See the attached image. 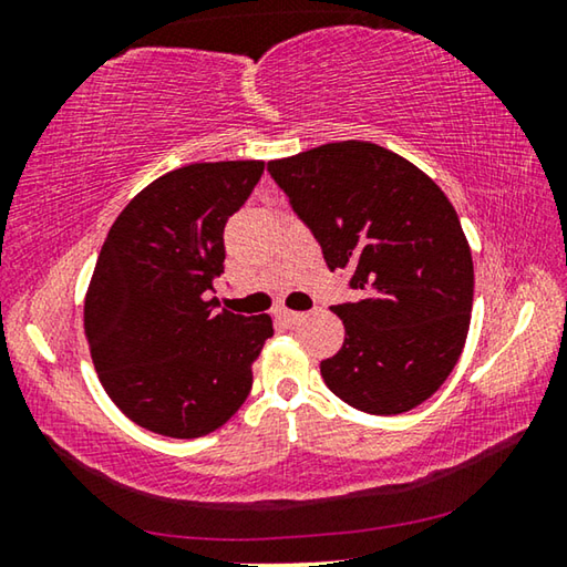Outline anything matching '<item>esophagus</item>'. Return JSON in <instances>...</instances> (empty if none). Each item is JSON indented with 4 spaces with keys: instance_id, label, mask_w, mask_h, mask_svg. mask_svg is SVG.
Returning a JSON list of instances; mask_svg holds the SVG:
<instances>
[{
    "instance_id": "34e87169",
    "label": "esophagus",
    "mask_w": 567,
    "mask_h": 567,
    "mask_svg": "<svg viewBox=\"0 0 567 567\" xmlns=\"http://www.w3.org/2000/svg\"><path fill=\"white\" fill-rule=\"evenodd\" d=\"M277 318H280L287 324H297V322L305 320V315L302 312H292V310H280V312H277Z\"/></svg>"
}]
</instances>
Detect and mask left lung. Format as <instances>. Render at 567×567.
Returning a JSON list of instances; mask_svg holds the SVG:
<instances>
[{
  "instance_id": "1",
  "label": "left lung",
  "mask_w": 567,
  "mask_h": 567,
  "mask_svg": "<svg viewBox=\"0 0 567 567\" xmlns=\"http://www.w3.org/2000/svg\"><path fill=\"white\" fill-rule=\"evenodd\" d=\"M330 270L364 300L332 307L344 324L324 385L370 415H400L453 372L473 312V255L455 207L425 172L372 142H330L267 162Z\"/></svg>"
}]
</instances>
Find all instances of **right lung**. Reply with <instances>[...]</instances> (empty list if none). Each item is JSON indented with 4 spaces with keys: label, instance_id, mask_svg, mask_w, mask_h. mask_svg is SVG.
<instances>
[{
    "label": "right lung",
    "instance_id": "1",
    "mask_svg": "<svg viewBox=\"0 0 567 567\" xmlns=\"http://www.w3.org/2000/svg\"><path fill=\"white\" fill-rule=\"evenodd\" d=\"M265 172L260 159L195 162L134 195L110 227L84 295V338L104 392L140 427L215 433L243 408L270 315L215 310L225 225Z\"/></svg>",
    "mask_w": 567,
    "mask_h": 567
}]
</instances>
